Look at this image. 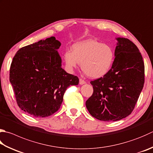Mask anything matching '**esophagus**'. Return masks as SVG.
<instances>
[{"instance_id": "34e87169", "label": "esophagus", "mask_w": 153, "mask_h": 153, "mask_svg": "<svg viewBox=\"0 0 153 153\" xmlns=\"http://www.w3.org/2000/svg\"><path fill=\"white\" fill-rule=\"evenodd\" d=\"M79 84H80V85H81L86 84L85 80H84L82 79H79Z\"/></svg>"}]
</instances>
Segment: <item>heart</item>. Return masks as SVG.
<instances>
[{"label": "heart", "mask_w": 153, "mask_h": 153, "mask_svg": "<svg viewBox=\"0 0 153 153\" xmlns=\"http://www.w3.org/2000/svg\"><path fill=\"white\" fill-rule=\"evenodd\" d=\"M72 51L64 54L65 62L72 70L80 63L82 71L93 79L105 76L110 71L114 54L112 47L93 39H86L74 44Z\"/></svg>", "instance_id": "b5f03b06"}]
</instances>
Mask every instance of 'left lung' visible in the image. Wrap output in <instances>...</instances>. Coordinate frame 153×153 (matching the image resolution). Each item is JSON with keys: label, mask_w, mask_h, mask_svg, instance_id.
Wrapping results in <instances>:
<instances>
[{"label": "left lung", "mask_w": 153, "mask_h": 153, "mask_svg": "<svg viewBox=\"0 0 153 153\" xmlns=\"http://www.w3.org/2000/svg\"><path fill=\"white\" fill-rule=\"evenodd\" d=\"M116 39L112 67L103 77L91 82L93 93L86 101L89 113L102 121L128 116L145 83V65L139 48L128 39Z\"/></svg>", "instance_id": "8db88e82"}]
</instances>
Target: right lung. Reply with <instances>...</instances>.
<instances>
[{
  "label": "right lung",
  "mask_w": 153,
  "mask_h": 153,
  "mask_svg": "<svg viewBox=\"0 0 153 153\" xmlns=\"http://www.w3.org/2000/svg\"><path fill=\"white\" fill-rule=\"evenodd\" d=\"M61 43L51 36L17 51L10 68V82L16 102L23 111L36 118L47 117L60 108L63 96L79 79L61 67L57 50Z\"/></svg>",
  "instance_id": "add662e5"
}]
</instances>
